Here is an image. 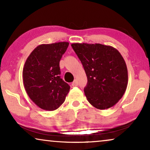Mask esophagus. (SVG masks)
Returning <instances> with one entry per match:
<instances>
[{"mask_svg": "<svg viewBox=\"0 0 150 150\" xmlns=\"http://www.w3.org/2000/svg\"><path fill=\"white\" fill-rule=\"evenodd\" d=\"M78 85H79V84H78V81H77V80H76V79L73 81V83H71V85H72L73 87H77Z\"/></svg>", "mask_w": 150, "mask_h": 150, "instance_id": "34e87169", "label": "esophagus"}]
</instances>
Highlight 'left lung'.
<instances>
[{"instance_id": "8db88e82", "label": "left lung", "mask_w": 150, "mask_h": 150, "mask_svg": "<svg viewBox=\"0 0 150 150\" xmlns=\"http://www.w3.org/2000/svg\"><path fill=\"white\" fill-rule=\"evenodd\" d=\"M87 77L84 89L90 104L98 109L113 106L124 96L128 85V69L124 58L113 47L100 44L71 45Z\"/></svg>"}]
</instances>
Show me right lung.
Returning a JSON list of instances; mask_svg holds the SVG:
<instances>
[{"instance_id": "right-lung-1", "label": "right lung", "mask_w": 150, "mask_h": 150, "mask_svg": "<svg viewBox=\"0 0 150 150\" xmlns=\"http://www.w3.org/2000/svg\"><path fill=\"white\" fill-rule=\"evenodd\" d=\"M66 42L41 44L33 50L24 65L25 90L33 102L46 110H54L64 102L70 89L61 79L59 62L66 51Z\"/></svg>"}]
</instances>
